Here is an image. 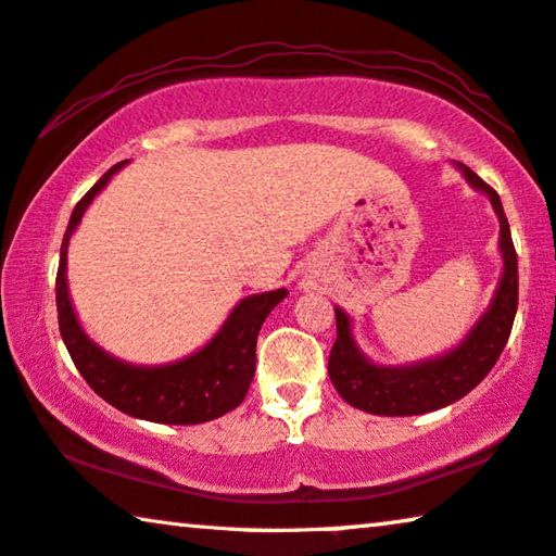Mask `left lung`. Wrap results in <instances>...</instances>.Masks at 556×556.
<instances>
[{
  "label": "left lung",
  "instance_id": "left-lung-1",
  "mask_svg": "<svg viewBox=\"0 0 556 556\" xmlns=\"http://www.w3.org/2000/svg\"><path fill=\"white\" fill-rule=\"evenodd\" d=\"M462 172L471 187L490 194L494 212L500 214V250L504 256L500 289L490 309L457 350L412 367H377L367 362L352 339L350 317L342 309H334L337 339L329 352V379L342 400L362 412L379 417H412L462 400L490 375L511 334L519 300V271L509 222L504 217L500 194L469 167H462Z\"/></svg>",
  "mask_w": 556,
  "mask_h": 556
}]
</instances>
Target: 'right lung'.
<instances>
[{"mask_svg":"<svg viewBox=\"0 0 556 556\" xmlns=\"http://www.w3.org/2000/svg\"><path fill=\"white\" fill-rule=\"evenodd\" d=\"M124 164L127 162L114 164L110 172H104V177L74 206L66 225L60 269H56V312H60L62 339L79 375L112 407L156 425H202L242 404L254 377L256 337L267 314L287 296V289L247 296L235 306L219 334L204 350L181 362L164 367H135L99 350L79 327L66 294V244L94 194L104 189L112 174L119 172Z\"/></svg>","mask_w":556,"mask_h":556,"instance_id":"obj_1","label":"right lung"}]
</instances>
